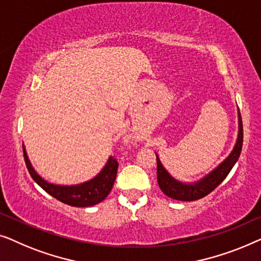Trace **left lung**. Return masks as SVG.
Wrapping results in <instances>:
<instances>
[{"label":"left lung","mask_w":261,"mask_h":261,"mask_svg":"<svg viewBox=\"0 0 261 261\" xmlns=\"http://www.w3.org/2000/svg\"><path fill=\"white\" fill-rule=\"evenodd\" d=\"M238 118H239V134H238V139L236 145L229 153V156L220 163L214 170L205 175L203 178L194 183H185L172 177V176L167 171V169L161 163L156 153L157 159V182L162 192L167 196L171 197L174 200L178 201H195L202 199L209 193H212L223 179L227 177L229 171L232 170L234 164L239 160L242 148V139H244V131H242V120L240 111L238 112Z\"/></svg>","instance_id":"8db88e82"}]
</instances>
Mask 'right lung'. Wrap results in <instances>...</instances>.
Wrapping results in <instances>:
<instances>
[{"instance_id":"obj_1","label":"right lung","mask_w":261,"mask_h":261,"mask_svg":"<svg viewBox=\"0 0 261 261\" xmlns=\"http://www.w3.org/2000/svg\"><path fill=\"white\" fill-rule=\"evenodd\" d=\"M22 148H23L25 166H27L32 178L46 193H48L49 195L56 197L61 202L73 205V207H90V205L101 202L111 192L117 176V170H118V162L113 157H109L108 162L101 169V171L90 181L74 186H59L47 182L34 170L31 161L28 159L27 152H25L24 145H22Z\"/></svg>"}]
</instances>
